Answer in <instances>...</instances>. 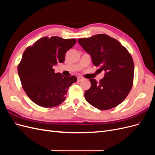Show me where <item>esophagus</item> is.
Masks as SVG:
<instances>
[{
	"label": "esophagus",
	"instance_id": "34e87169",
	"mask_svg": "<svg viewBox=\"0 0 155 155\" xmlns=\"http://www.w3.org/2000/svg\"><path fill=\"white\" fill-rule=\"evenodd\" d=\"M77 78H78V81H81L84 79V78L81 76H78Z\"/></svg>",
	"mask_w": 155,
	"mask_h": 155
}]
</instances>
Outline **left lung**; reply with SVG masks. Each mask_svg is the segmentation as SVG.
Returning a JSON list of instances; mask_svg holds the SVG:
<instances>
[{"instance_id": "8db88e82", "label": "left lung", "mask_w": 155, "mask_h": 155, "mask_svg": "<svg viewBox=\"0 0 155 155\" xmlns=\"http://www.w3.org/2000/svg\"><path fill=\"white\" fill-rule=\"evenodd\" d=\"M78 43L91 56L93 64L105 71L98 83L91 79V87L85 92L87 101L100 110H108L120 104L133 86L134 63L119 41L106 34L79 39Z\"/></svg>"}]
</instances>
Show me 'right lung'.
Segmentation results:
<instances>
[{
    "mask_svg": "<svg viewBox=\"0 0 155 155\" xmlns=\"http://www.w3.org/2000/svg\"><path fill=\"white\" fill-rule=\"evenodd\" d=\"M76 43V39L44 37L25 50L18 65V74L23 89L35 104L51 108L66 99L68 88L77 78L55 73L53 67L64 61L65 54Z\"/></svg>",
    "mask_w": 155,
    "mask_h": 155,
    "instance_id": "obj_1",
    "label": "right lung"
}]
</instances>
